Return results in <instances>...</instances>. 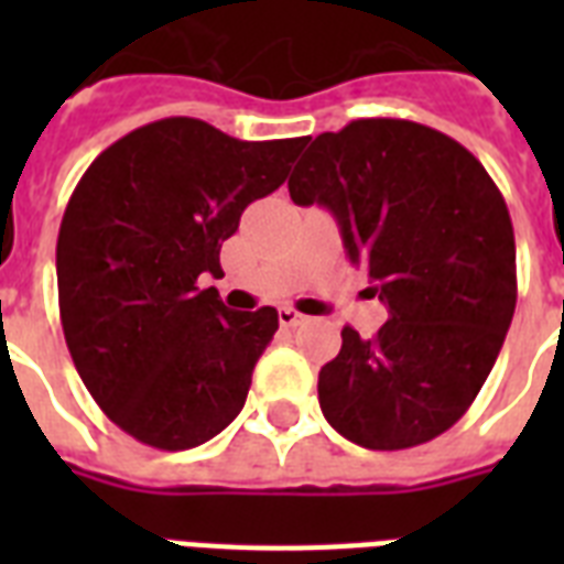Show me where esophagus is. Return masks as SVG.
Listing matches in <instances>:
<instances>
[{"label": "esophagus", "mask_w": 564, "mask_h": 564, "mask_svg": "<svg viewBox=\"0 0 564 564\" xmlns=\"http://www.w3.org/2000/svg\"><path fill=\"white\" fill-rule=\"evenodd\" d=\"M278 322H281V327H299L307 322V316H304V313H299V310L281 307L278 310Z\"/></svg>", "instance_id": "obj_1"}]
</instances>
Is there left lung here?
Instances as JSON below:
<instances>
[{
    "instance_id": "obj_1",
    "label": "left lung",
    "mask_w": 564,
    "mask_h": 564,
    "mask_svg": "<svg viewBox=\"0 0 564 564\" xmlns=\"http://www.w3.org/2000/svg\"><path fill=\"white\" fill-rule=\"evenodd\" d=\"M292 202L322 204L389 322L371 339L343 330L318 371L336 433L401 451L463 419L486 383L516 313V234L482 163L436 128L354 119L310 143Z\"/></svg>"
}]
</instances>
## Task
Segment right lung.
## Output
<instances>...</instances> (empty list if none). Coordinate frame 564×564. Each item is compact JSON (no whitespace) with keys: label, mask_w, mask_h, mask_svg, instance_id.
<instances>
[{"label":"right lung","mask_w":564,"mask_h":564,"mask_svg":"<svg viewBox=\"0 0 564 564\" xmlns=\"http://www.w3.org/2000/svg\"><path fill=\"white\" fill-rule=\"evenodd\" d=\"M304 145L170 117L117 140L78 181L57 234L61 325L87 392L137 442L187 451L242 410L278 310H228L202 281L221 278V242Z\"/></svg>","instance_id":"right-lung-1"}]
</instances>
